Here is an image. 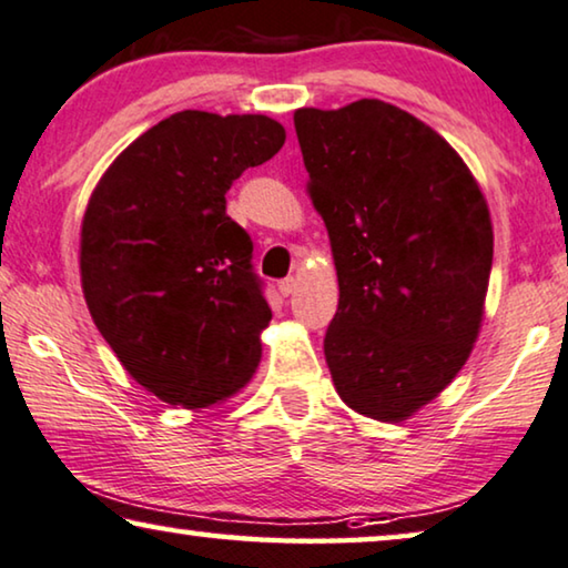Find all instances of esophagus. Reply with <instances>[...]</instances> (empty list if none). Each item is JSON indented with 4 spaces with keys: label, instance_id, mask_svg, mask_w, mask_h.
I'll return each instance as SVG.
<instances>
[{
    "label": "esophagus",
    "instance_id": "obj_1",
    "mask_svg": "<svg viewBox=\"0 0 568 568\" xmlns=\"http://www.w3.org/2000/svg\"><path fill=\"white\" fill-rule=\"evenodd\" d=\"M294 286H297V278L286 276V278H282V282H278V292H282L284 297H290V294L294 292Z\"/></svg>",
    "mask_w": 568,
    "mask_h": 568
}]
</instances>
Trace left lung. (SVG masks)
<instances>
[{
    "mask_svg": "<svg viewBox=\"0 0 568 568\" xmlns=\"http://www.w3.org/2000/svg\"><path fill=\"white\" fill-rule=\"evenodd\" d=\"M331 235L338 312L325 361L345 405L407 420L462 372L491 271L489 210L454 148L382 100L294 112Z\"/></svg>",
    "mask_w": 568,
    "mask_h": 568,
    "instance_id": "left-lung-1",
    "label": "left lung"
}]
</instances>
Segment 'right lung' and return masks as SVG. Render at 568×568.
<instances>
[{
    "instance_id": "add662e5",
    "label": "right lung",
    "mask_w": 568,
    "mask_h": 568,
    "mask_svg": "<svg viewBox=\"0 0 568 568\" xmlns=\"http://www.w3.org/2000/svg\"><path fill=\"white\" fill-rule=\"evenodd\" d=\"M284 138L264 114L176 112L130 143L89 200V312L128 374L169 405L210 407L256 372L271 307L225 194Z\"/></svg>"
}]
</instances>
